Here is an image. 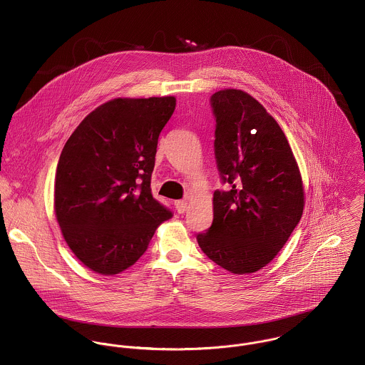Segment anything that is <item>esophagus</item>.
<instances>
[{
	"mask_svg": "<svg viewBox=\"0 0 365 365\" xmlns=\"http://www.w3.org/2000/svg\"><path fill=\"white\" fill-rule=\"evenodd\" d=\"M174 207H175V210L178 213H184L187 210V202L185 201H175Z\"/></svg>",
	"mask_w": 365,
	"mask_h": 365,
	"instance_id": "obj_1",
	"label": "esophagus"
}]
</instances>
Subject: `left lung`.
I'll return each mask as SVG.
<instances>
[{
    "label": "left lung",
    "mask_w": 365,
    "mask_h": 365,
    "mask_svg": "<svg viewBox=\"0 0 365 365\" xmlns=\"http://www.w3.org/2000/svg\"><path fill=\"white\" fill-rule=\"evenodd\" d=\"M215 158L227 191L213 194V222L197 240L233 274L256 272L284 247L304 212V187L289 143L265 108L240 90L210 97Z\"/></svg>",
    "instance_id": "left-lung-1"
}]
</instances>
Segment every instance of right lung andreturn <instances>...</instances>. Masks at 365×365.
Here are the masks:
<instances>
[{
	"mask_svg": "<svg viewBox=\"0 0 365 365\" xmlns=\"http://www.w3.org/2000/svg\"><path fill=\"white\" fill-rule=\"evenodd\" d=\"M174 97L116 98L94 109L57 163L54 212L64 240L93 271L118 274L148 250L173 212L153 198L158 135Z\"/></svg>",
	"mask_w": 365,
	"mask_h": 365,
	"instance_id": "right-lung-1",
	"label": "right lung"
}]
</instances>
